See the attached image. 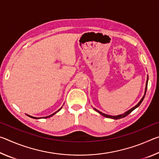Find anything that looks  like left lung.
<instances>
[{"label": "left lung", "instance_id": "left-lung-1", "mask_svg": "<svg viewBox=\"0 0 159 159\" xmlns=\"http://www.w3.org/2000/svg\"><path fill=\"white\" fill-rule=\"evenodd\" d=\"M148 80H149V78H148V76H147V81H146V87H145V90H144V96H143V97H142V99H140V101H139V102H138V103L136 104L135 106L133 107V108H131L130 109H129L128 111H125V113H123V114H120V115H117V116H111V115H107V114H104V113H102V112H101V111H99V110L96 109L95 108H93V109H95L96 111H98V112L99 113V114H100L101 115H102V116H103L106 117V118H112V119H116V120H117V119H120V118H124V117H125L126 116H128L129 114H130V113H131L132 111H133V110H134V109H135L136 108H138V107L141 104V103L142 102V101H143V99H144V96H145V95H146V92H147V89Z\"/></svg>", "mask_w": 159, "mask_h": 159}]
</instances>
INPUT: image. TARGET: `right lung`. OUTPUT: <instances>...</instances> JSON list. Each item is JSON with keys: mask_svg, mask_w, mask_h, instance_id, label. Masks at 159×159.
<instances>
[{"mask_svg": "<svg viewBox=\"0 0 159 159\" xmlns=\"http://www.w3.org/2000/svg\"><path fill=\"white\" fill-rule=\"evenodd\" d=\"M61 108H62V107H61V108L60 109H59V110H57V111H56V112H55V113H54V114H51V115H50V116H45V117H43L44 118H50V117H51V116H52L53 115H55V114H56V113H57L59 111H60V110L61 109ZM26 115H27V114H26ZM28 116H29V117H31V118H35V119H39V118H37V117H34V116H30V115H27Z\"/></svg>", "mask_w": 159, "mask_h": 159, "instance_id": "obj_1", "label": "right lung"}]
</instances>
